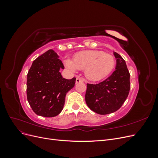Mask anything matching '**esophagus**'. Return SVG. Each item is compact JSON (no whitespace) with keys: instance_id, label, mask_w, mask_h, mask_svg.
<instances>
[{"instance_id":"esophagus-1","label":"esophagus","mask_w":158,"mask_h":158,"mask_svg":"<svg viewBox=\"0 0 158 158\" xmlns=\"http://www.w3.org/2000/svg\"><path fill=\"white\" fill-rule=\"evenodd\" d=\"M81 82H84V80L82 78H76V84H78V83H81Z\"/></svg>"}]
</instances>
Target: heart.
<instances>
[{"mask_svg": "<svg viewBox=\"0 0 158 158\" xmlns=\"http://www.w3.org/2000/svg\"><path fill=\"white\" fill-rule=\"evenodd\" d=\"M115 59L102 51H85L76 53L73 59L65 60L66 67L72 71L84 70L86 77L98 80L111 73L115 66Z\"/></svg>", "mask_w": 158, "mask_h": 158, "instance_id": "1", "label": "heart"}]
</instances>
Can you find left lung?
Segmentation results:
<instances>
[{"label": "left lung", "instance_id": "left-lung-1", "mask_svg": "<svg viewBox=\"0 0 158 158\" xmlns=\"http://www.w3.org/2000/svg\"><path fill=\"white\" fill-rule=\"evenodd\" d=\"M117 59L115 70L107 79L96 84H87L85 99L88 107L99 114L117 111L127 98L131 88L130 73L120 55Z\"/></svg>", "mask_w": 158, "mask_h": 158}]
</instances>
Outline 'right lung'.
<instances>
[{
	"mask_svg": "<svg viewBox=\"0 0 158 158\" xmlns=\"http://www.w3.org/2000/svg\"><path fill=\"white\" fill-rule=\"evenodd\" d=\"M64 69L59 56L52 49L33 62L27 75V99L37 115L55 117L63 109L66 93L73 88L76 78H63L59 72Z\"/></svg>",
	"mask_w": 158,
	"mask_h": 158,
	"instance_id": "add662e5",
	"label": "right lung"
}]
</instances>
